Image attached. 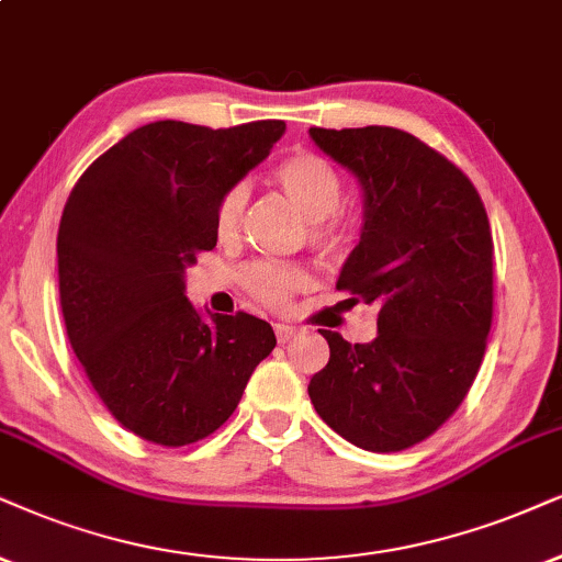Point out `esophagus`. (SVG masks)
Wrapping results in <instances>:
<instances>
[{
    "mask_svg": "<svg viewBox=\"0 0 562 562\" xmlns=\"http://www.w3.org/2000/svg\"><path fill=\"white\" fill-rule=\"evenodd\" d=\"M295 331H297V326H293V324H274V334H277V339H280V342H288V339H293Z\"/></svg>",
    "mask_w": 562,
    "mask_h": 562,
    "instance_id": "34e87169",
    "label": "esophagus"
}]
</instances>
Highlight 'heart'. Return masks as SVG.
<instances>
[{
    "mask_svg": "<svg viewBox=\"0 0 562 562\" xmlns=\"http://www.w3.org/2000/svg\"><path fill=\"white\" fill-rule=\"evenodd\" d=\"M272 179L290 202L308 217L311 244L326 254H337L352 240V223L339 215L345 196V181L339 170L316 153H293L280 160L272 170ZM248 202L244 183L233 187L220 196L215 210V233L220 240H228L238 233ZM240 282L257 301L272 308H282L297 290L308 285V272L297 265H277V261H254L240 272Z\"/></svg>",
    "mask_w": 562,
    "mask_h": 562,
    "instance_id": "1",
    "label": "heart"
}]
</instances>
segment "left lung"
Here are the masks:
<instances>
[{
    "instance_id": "1",
    "label": "left lung",
    "mask_w": 562,
    "mask_h": 562,
    "mask_svg": "<svg viewBox=\"0 0 562 562\" xmlns=\"http://www.w3.org/2000/svg\"><path fill=\"white\" fill-rule=\"evenodd\" d=\"M363 189V228L339 272L379 308L373 342L318 329L329 363L308 383L318 417L358 449L404 451L470 392L493 324V236L461 170L394 126L308 132Z\"/></svg>"
}]
</instances>
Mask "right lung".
<instances>
[{"instance_id":"1","label":"right lung","mask_w":562,"mask_h":562,"mask_svg":"<svg viewBox=\"0 0 562 562\" xmlns=\"http://www.w3.org/2000/svg\"><path fill=\"white\" fill-rule=\"evenodd\" d=\"M285 122L231 130L155 122L75 183L56 257L69 345L105 407L150 443H196L238 407L274 350L265 318L199 314L183 274L217 244L220 196L267 158Z\"/></svg>"}]
</instances>
